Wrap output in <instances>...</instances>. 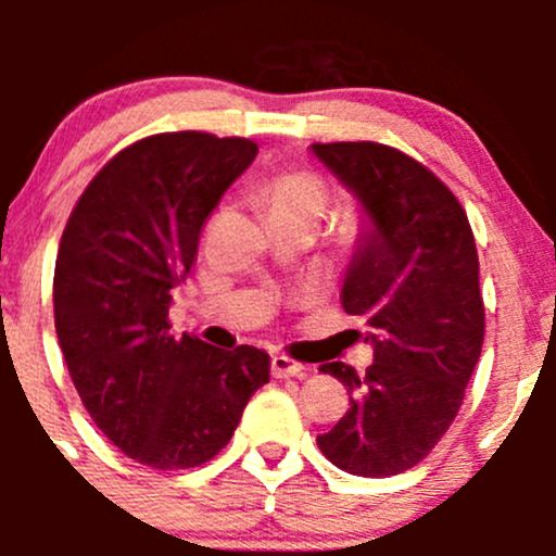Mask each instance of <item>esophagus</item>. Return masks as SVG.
Segmentation results:
<instances>
[{"instance_id":"esophagus-1","label":"esophagus","mask_w":556,"mask_h":556,"mask_svg":"<svg viewBox=\"0 0 556 556\" xmlns=\"http://www.w3.org/2000/svg\"><path fill=\"white\" fill-rule=\"evenodd\" d=\"M271 374L277 379H290V377H304L306 368L301 363L290 361L288 355H274L271 357Z\"/></svg>"}]
</instances>
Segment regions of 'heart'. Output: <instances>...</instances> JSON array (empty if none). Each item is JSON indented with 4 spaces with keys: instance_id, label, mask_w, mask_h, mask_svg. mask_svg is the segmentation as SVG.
Instances as JSON below:
<instances>
[{
    "instance_id": "heart-1",
    "label": "heart",
    "mask_w": 556,
    "mask_h": 556,
    "mask_svg": "<svg viewBox=\"0 0 556 556\" xmlns=\"http://www.w3.org/2000/svg\"><path fill=\"white\" fill-rule=\"evenodd\" d=\"M325 204H328V193L314 174H288L268 188L271 215H301L317 223Z\"/></svg>"
}]
</instances>
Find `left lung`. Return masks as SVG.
<instances>
[{
    "label": "left lung",
    "mask_w": 556,
    "mask_h": 556,
    "mask_svg": "<svg viewBox=\"0 0 556 556\" xmlns=\"http://www.w3.org/2000/svg\"><path fill=\"white\" fill-rule=\"evenodd\" d=\"M312 155L357 201L363 231L341 306L366 323L374 363L319 371L350 392V408L317 446L352 476H395L450 430L484 344L473 231L452 190L379 142L312 144Z\"/></svg>",
    "instance_id": "left-lung-1"
}]
</instances>
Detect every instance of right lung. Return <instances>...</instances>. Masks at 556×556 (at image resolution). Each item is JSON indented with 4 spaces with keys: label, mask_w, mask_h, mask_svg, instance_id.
I'll return each mask as SVG.
<instances>
[{
    "label": "right lung",
    "mask_w": 556,
    "mask_h": 556,
    "mask_svg": "<svg viewBox=\"0 0 556 556\" xmlns=\"http://www.w3.org/2000/svg\"><path fill=\"white\" fill-rule=\"evenodd\" d=\"M255 155L250 139L201 131L139 139L66 220L53 277L66 368L97 428L150 468L215 457L268 382L263 350L169 333L172 288L190 274L201 226Z\"/></svg>",
    "instance_id": "right-lung-1"
}]
</instances>
